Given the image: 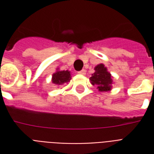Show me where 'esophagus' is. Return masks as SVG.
Instances as JSON below:
<instances>
[{
  "instance_id": "esophagus-1",
  "label": "esophagus",
  "mask_w": 154,
  "mask_h": 154,
  "mask_svg": "<svg viewBox=\"0 0 154 154\" xmlns=\"http://www.w3.org/2000/svg\"><path fill=\"white\" fill-rule=\"evenodd\" d=\"M87 72V71L85 70V69H82V70H81L78 72V74H81V75H85Z\"/></svg>"
}]
</instances>
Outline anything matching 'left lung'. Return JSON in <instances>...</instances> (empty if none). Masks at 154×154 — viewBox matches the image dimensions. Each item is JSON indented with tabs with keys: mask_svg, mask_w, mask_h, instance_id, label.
<instances>
[{
	"mask_svg": "<svg viewBox=\"0 0 154 154\" xmlns=\"http://www.w3.org/2000/svg\"><path fill=\"white\" fill-rule=\"evenodd\" d=\"M95 72L90 77L91 83L93 86H97V89L100 91H108L111 90L112 77L107 71V68L102 63L98 64L95 67Z\"/></svg>",
	"mask_w": 154,
	"mask_h": 154,
	"instance_id": "1",
	"label": "left lung"
}]
</instances>
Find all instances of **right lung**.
I'll return each instance as SVG.
<instances>
[{"instance_id": "add662e5", "label": "right lung", "mask_w": 154, "mask_h": 154, "mask_svg": "<svg viewBox=\"0 0 154 154\" xmlns=\"http://www.w3.org/2000/svg\"><path fill=\"white\" fill-rule=\"evenodd\" d=\"M71 73L68 70L60 71L57 69L56 72H54L52 76V82L55 85H63L67 83L71 80Z\"/></svg>"}]
</instances>
